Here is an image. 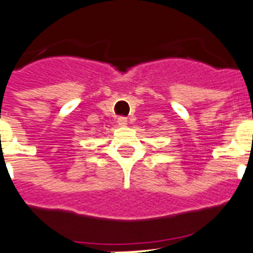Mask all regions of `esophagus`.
<instances>
[{"label":"esophagus","instance_id":"esophagus-1","mask_svg":"<svg viewBox=\"0 0 253 253\" xmlns=\"http://www.w3.org/2000/svg\"><path fill=\"white\" fill-rule=\"evenodd\" d=\"M126 123H128V118H125V116H120V118H118V124H119L120 126L126 125Z\"/></svg>","mask_w":253,"mask_h":253}]
</instances>
